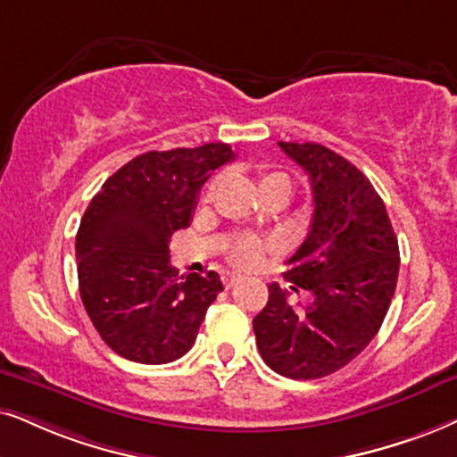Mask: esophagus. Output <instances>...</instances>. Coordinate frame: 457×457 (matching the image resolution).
Wrapping results in <instances>:
<instances>
[{"label":"esophagus","instance_id":"obj_1","mask_svg":"<svg viewBox=\"0 0 457 457\" xmlns=\"http://www.w3.org/2000/svg\"><path fill=\"white\" fill-rule=\"evenodd\" d=\"M238 280H240V274H236V271H225L223 274V285L228 288H232Z\"/></svg>","mask_w":457,"mask_h":457}]
</instances>
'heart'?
<instances>
[{
    "instance_id": "obj_1",
    "label": "heart",
    "mask_w": 457,
    "mask_h": 457,
    "mask_svg": "<svg viewBox=\"0 0 457 457\" xmlns=\"http://www.w3.org/2000/svg\"><path fill=\"white\" fill-rule=\"evenodd\" d=\"M270 177H276V175H268L265 179H270ZM215 183L217 181L209 183V192L212 187H215ZM259 251H262V242H259V240H251V238L240 240L238 245L232 248V259H234V262H238V263H251L253 259L259 255Z\"/></svg>"
}]
</instances>
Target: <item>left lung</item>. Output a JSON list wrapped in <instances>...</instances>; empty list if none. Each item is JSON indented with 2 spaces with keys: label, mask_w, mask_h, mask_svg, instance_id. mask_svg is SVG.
Returning a JSON list of instances; mask_svg holds the SVG:
<instances>
[{
  "label": "left lung",
  "mask_w": 457,
  "mask_h": 457,
  "mask_svg": "<svg viewBox=\"0 0 457 457\" xmlns=\"http://www.w3.org/2000/svg\"><path fill=\"white\" fill-rule=\"evenodd\" d=\"M308 172L314 215L308 238L288 259L299 308L270 285L253 319L265 365L291 379H319L348 365L378 335L395 297L398 240L384 200L352 162L319 143H278Z\"/></svg>",
  "instance_id": "obj_1"
}]
</instances>
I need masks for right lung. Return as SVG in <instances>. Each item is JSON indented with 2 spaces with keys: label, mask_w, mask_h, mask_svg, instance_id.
I'll use <instances>...</instances> for the list:
<instances>
[{
  "label": "right lung",
  "mask_w": 457,
  "mask_h": 457,
  "mask_svg": "<svg viewBox=\"0 0 457 457\" xmlns=\"http://www.w3.org/2000/svg\"><path fill=\"white\" fill-rule=\"evenodd\" d=\"M234 160L228 143L132 158L90 200L78 236L79 297L115 354L166 365L192 348L223 291L217 271L179 278L169 242L186 229L211 170Z\"/></svg>",
  "instance_id": "1"
}]
</instances>
